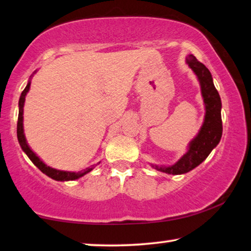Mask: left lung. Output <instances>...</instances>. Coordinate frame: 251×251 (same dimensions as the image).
<instances>
[{"instance_id": "1", "label": "left lung", "mask_w": 251, "mask_h": 251, "mask_svg": "<svg viewBox=\"0 0 251 251\" xmlns=\"http://www.w3.org/2000/svg\"><path fill=\"white\" fill-rule=\"evenodd\" d=\"M186 62L190 69L195 72L198 81H200L206 113H205L203 126L197 136L189 143V149L186 154L182 155L177 162L170 167L153 166L156 170L169 175L186 174L200 166L207 158L212 150L219 144L222 136V103L218 90L215 89L214 83H213L211 72L203 63L198 62L194 55L187 56Z\"/></svg>"}]
</instances>
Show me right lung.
I'll return each mask as SVG.
<instances>
[{"instance_id": "obj_1", "label": "right lung", "mask_w": 251, "mask_h": 251, "mask_svg": "<svg viewBox=\"0 0 251 251\" xmlns=\"http://www.w3.org/2000/svg\"><path fill=\"white\" fill-rule=\"evenodd\" d=\"M30 89V81L28 82L27 87L25 88L24 91H22L20 99H19V116H18V125H17V135H18V141L20 143L21 149L24 150L25 154L28 155V158L31 160L32 163L38 168V169L44 173L48 177H50L54 180H58V181H69V180H75V179H78L82 176L87 175L90 173L95 166H91L87 168V169L78 171V173H71V171H62V170H57L54 169V168L48 167L47 164H45L42 160H40L38 156L36 155V153L32 152V150L29 148V145L27 144V141H25V134H24V106H25V96Z\"/></svg>"}]
</instances>
